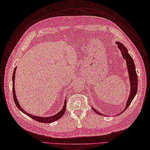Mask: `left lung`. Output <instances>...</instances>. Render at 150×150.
I'll list each match as a JSON object with an SVG mask.
<instances>
[{
    "label": "left lung",
    "mask_w": 150,
    "mask_h": 150,
    "mask_svg": "<svg viewBox=\"0 0 150 150\" xmlns=\"http://www.w3.org/2000/svg\"><path fill=\"white\" fill-rule=\"evenodd\" d=\"M116 43L117 44L118 48L122 52V54L123 58L126 60L128 71H129V79L130 81V93L129 98H128L125 108L123 110L124 111L125 110H126V109H127L128 107L129 106L131 103H132V100L134 99V98L135 97V96H136L137 91L138 79H137V75L136 71V67H135V64L134 63V60L132 59V57H131L129 54V53L127 52V48L122 45L121 42L117 41ZM92 109L95 112L97 113V114L103 115V114H101V113L96 110L93 108H92Z\"/></svg>",
    "instance_id": "1"
}]
</instances>
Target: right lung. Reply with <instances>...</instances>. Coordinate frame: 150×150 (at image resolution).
<instances>
[{
	"instance_id": "add662e5",
	"label": "right lung",
	"mask_w": 150,
	"mask_h": 150,
	"mask_svg": "<svg viewBox=\"0 0 150 150\" xmlns=\"http://www.w3.org/2000/svg\"><path fill=\"white\" fill-rule=\"evenodd\" d=\"M16 68L15 67L13 72V98H14V103H15L16 106L18 107V108L22 111L25 114H26L29 117L34 119V120H36V121H38L39 122H41V123H52L54 121H56V120L60 119L62 116L64 115V114L65 113V109H66V103H67V101L66 100H65V103H64V107L62 108V109L59 112H58L57 114L54 115L53 116H50V117H39V116H34V115H32L30 114H29L28 112H27L25 111H24L23 109L21 108L20 105L19 104V103L18 102V100L16 98V93H15V91H14V78H15V72H16Z\"/></svg>"
}]
</instances>
